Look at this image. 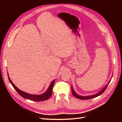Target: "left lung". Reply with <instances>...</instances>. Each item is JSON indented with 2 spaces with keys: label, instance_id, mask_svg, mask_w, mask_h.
Returning a JSON list of instances; mask_svg holds the SVG:
<instances>
[{
  "label": "left lung",
  "instance_id": "1",
  "mask_svg": "<svg viewBox=\"0 0 122 122\" xmlns=\"http://www.w3.org/2000/svg\"><path fill=\"white\" fill-rule=\"evenodd\" d=\"M111 80H110L109 81V82L108 83V84L103 88L102 89V90H101L99 92H98V93L96 94H94V95H89V96H85V97H82V96H81V95H79L78 94H76L75 91H74V89L73 88V87L72 86H71V89H72V94H73V95L74 96V97H76V98L78 99H81V100H86V99H92V98H95V97H98V96H99L100 95L102 94V93H103L104 91H105V89H106L107 86H108L109 84L110 81H111Z\"/></svg>",
  "mask_w": 122,
  "mask_h": 122
}]
</instances>
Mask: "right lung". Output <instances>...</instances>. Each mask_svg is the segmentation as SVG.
<instances>
[{"label":"right lung","instance_id":"obj_1","mask_svg":"<svg viewBox=\"0 0 122 122\" xmlns=\"http://www.w3.org/2000/svg\"><path fill=\"white\" fill-rule=\"evenodd\" d=\"M8 79L10 81V82L12 86H13L15 90L19 94V95H21V97L25 99H27L30 100L32 101H44V100H47L52 95V89H53V85L54 84L55 82V80H54L51 83V84L50 85L49 87L48 88L47 90L43 93L41 95H35V94H30L28 93H26L25 92H24L22 91H21L20 89H18L12 83V81L10 80L8 73Z\"/></svg>","mask_w":122,"mask_h":122}]
</instances>
